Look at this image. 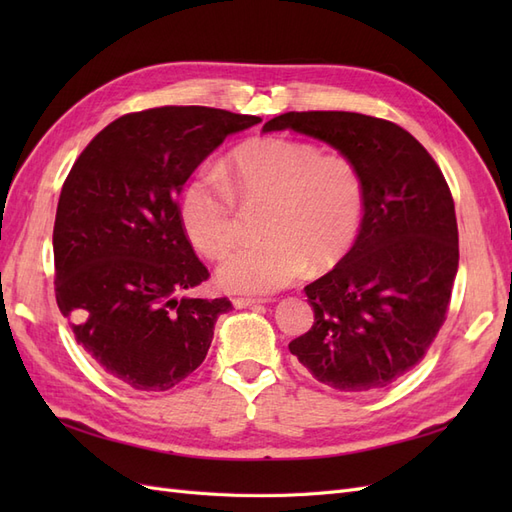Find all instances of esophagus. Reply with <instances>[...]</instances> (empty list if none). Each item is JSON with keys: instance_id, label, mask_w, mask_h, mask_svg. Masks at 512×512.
Returning <instances> with one entry per match:
<instances>
[{"instance_id": "esophagus-1", "label": "esophagus", "mask_w": 512, "mask_h": 512, "mask_svg": "<svg viewBox=\"0 0 512 512\" xmlns=\"http://www.w3.org/2000/svg\"><path fill=\"white\" fill-rule=\"evenodd\" d=\"M265 303V299H252V297H235L232 299V305L237 309H245V307H252V305H260Z\"/></svg>"}]
</instances>
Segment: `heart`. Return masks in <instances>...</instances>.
<instances>
[{
  "mask_svg": "<svg viewBox=\"0 0 512 512\" xmlns=\"http://www.w3.org/2000/svg\"><path fill=\"white\" fill-rule=\"evenodd\" d=\"M243 205L267 203V239L232 250L218 280L232 292L265 294L297 280L309 267H335L359 239L365 213V181L346 156L282 136H260L232 151L224 181L200 168L185 183L181 220L190 241L211 258L241 237Z\"/></svg>",
  "mask_w": 512,
  "mask_h": 512,
  "instance_id": "heart-1",
  "label": "heart"
}]
</instances>
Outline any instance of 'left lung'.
I'll return each instance as SVG.
<instances>
[{
    "label": "left lung",
    "instance_id": "obj_1",
    "mask_svg": "<svg viewBox=\"0 0 512 512\" xmlns=\"http://www.w3.org/2000/svg\"><path fill=\"white\" fill-rule=\"evenodd\" d=\"M277 130L331 145L365 181L359 239L333 271L305 286L314 324L288 348L331 389H384L423 359L446 318L459 267L451 190L427 149L386 119L284 113L262 126Z\"/></svg>",
    "mask_w": 512,
    "mask_h": 512
}]
</instances>
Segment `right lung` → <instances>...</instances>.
<instances>
[{
    "label": "right lung",
    "instance_id": "1",
    "mask_svg": "<svg viewBox=\"0 0 512 512\" xmlns=\"http://www.w3.org/2000/svg\"><path fill=\"white\" fill-rule=\"evenodd\" d=\"M207 106L115 119L74 162L55 228V297L96 363L134 391H168L205 361L224 299L177 297L209 277L177 196L228 134L260 123Z\"/></svg>",
    "mask_w": 512,
    "mask_h": 512
}]
</instances>
